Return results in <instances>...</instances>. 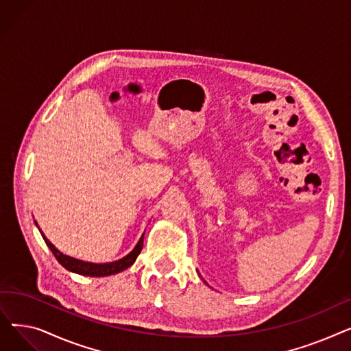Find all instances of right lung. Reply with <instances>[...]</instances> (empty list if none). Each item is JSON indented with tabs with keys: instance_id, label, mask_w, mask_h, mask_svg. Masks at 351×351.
<instances>
[{
	"instance_id": "right-lung-1",
	"label": "right lung",
	"mask_w": 351,
	"mask_h": 351,
	"mask_svg": "<svg viewBox=\"0 0 351 351\" xmlns=\"http://www.w3.org/2000/svg\"><path fill=\"white\" fill-rule=\"evenodd\" d=\"M43 237H44L47 246L53 253L55 259H57L66 270L73 271V273H78V274H82V276H92V278H102V276L115 274V273H119V271L128 269L129 266H132L135 263V261H136L138 254L142 250V246H143V234H142V237L139 239V242L135 246V249L131 253H129L128 256H125L123 259L112 262V263H102V265H99V263H89V262H82V261H78V259H73V257H69V256L61 253L57 247H55L48 241V239L44 234H43Z\"/></svg>"
}]
</instances>
